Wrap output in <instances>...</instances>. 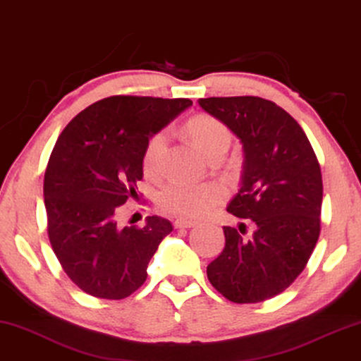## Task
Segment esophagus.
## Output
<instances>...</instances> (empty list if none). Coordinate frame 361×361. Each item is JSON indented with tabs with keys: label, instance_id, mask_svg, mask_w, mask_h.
Masks as SVG:
<instances>
[{
	"label": "esophagus",
	"instance_id": "34e87169",
	"mask_svg": "<svg viewBox=\"0 0 361 361\" xmlns=\"http://www.w3.org/2000/svg\"><path fill=\"white\" fill-rule=\"evenodd\" d=\"M197 224V221H192V219H185V218H177L174 221V226L179 228V229H184V228H193Z\"/></svg>",
	"mask_w": 361,
	"mask_h": 361
}]
</instances>
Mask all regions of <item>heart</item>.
I'll return each instance as SVG.
<instances>
[{
	"label": "heart",
	"mask_w": 361,
	"mask_h": 361,
	"mask_svg": "<svg viewBox=\"0 0 361 361\" xmlns=\"http://www.w3.org/2000/svg\"><path fill=\"white\" fill-rule=\"evenodd\" d=\"M187 132L195 148L205 156L226 148L231 142V133L226 125L210 116H197L189 120ZM168 135L158 132L148 140L143 153V166L148 174H154L159 168L161 156L164 153ZM223 198V189L216 184H187L169 182L158 195V205L163 212L182 218H200L207 215Z\"/></svg>",
	"instance_id": "heart-1"
}]
</instances>
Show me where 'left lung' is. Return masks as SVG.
Returning <instances> with one entry per match:
<instances>
[{"label": "left lung", "mask_w": 361, "mask_h": 361, "mask_svg": "<svg viewBox=\"0 0 361 361\" xmlns=\"http://www.w3.org/2000/svg\"><path fill=\"white\" fill-rule=\"evenodd\" d=\"M198 106L243 145L241 189L226 210L255 224L249 239L223 226L226 244L207 267L208 280L233 302L265 301L293 283L314 250L321 233L319 163L300 123L275 102L207 97Z\"/></svg>", "instance_id": "8db88e82"}]
</instances>
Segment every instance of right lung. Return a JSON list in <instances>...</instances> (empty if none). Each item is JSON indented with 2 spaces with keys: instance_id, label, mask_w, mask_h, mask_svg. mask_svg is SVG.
<instances>
[{
  "instance_id": "1",
  "label": "right lung",
  "mask_w": 361,
  "mask_h": 361,
  "mask_svg": "<svg viewBox=\"0 0 361 361\" xmlns=\"http://www.w3.org/2000/svg\"><path fill=\"white\" fill-rule=\"evenodd\" d=\"M192 106L190 99L112 96L66 125L47 164L44 200L49 239L65 274L87 295L122 300L145 283L146 269L172 224H117L137 195L148 140Z\"/></svg>"
}]
</instances>
